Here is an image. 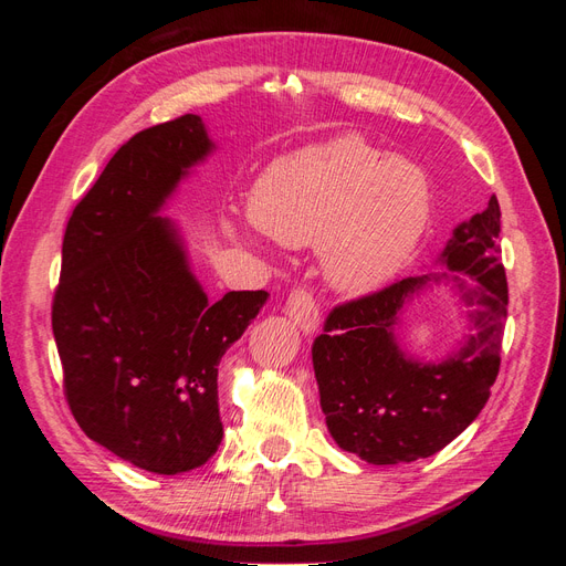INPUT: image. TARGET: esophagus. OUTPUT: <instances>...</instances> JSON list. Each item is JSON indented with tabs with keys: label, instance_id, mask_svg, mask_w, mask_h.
I'll return each mask as SVG.
<instances>
[{
	"label": "esophagus",
	"instance_id": "obj_1",
	"mask_svg": "<svg viewBox=\"0 0 566 566\" xmlns=\"http://www.w3.org/2000/svg\"><path fill=\"white\" fill-rule=\"evenodd\" d=\"M285 316L293 321L302 335H314L321 328V316H318V304L310 290L297 287L290 293L285 302Z\"/></svg>",
	"mask_w": 566,
	"mask_h": 566
}]
</instances>
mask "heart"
<instances>
[{
	"instance_id": "1",
	"label": "heart",
	"mask_w": 566,
	"mask_h": 566,
	"mask_svg": "<svg viewBox=\"0 0 566 566\" xmlns=\"http://www.w3.org/2000/svg\"><path fill=\"white\" fill-rule=\"evenodd\" d=\"M248 210L271 241L321 245L325 281L366 295L413 256L430 224L432 186L420 165L337 134L273 160L252 184Z\"/></svg>"
}]
</instances>
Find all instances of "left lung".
Here are the masks:
<instances>
[{
	"label": "left lung",
	"mask_w": 566,
	"mask_h": 566,
	"mask_svg": "<svg viewBox=\"0 0 566 566\" xmlns=\"http://www.w3.org/2000/svg\"><path fill=\"white\" fill-rule=\"evenodd\" d=\"M501 208L460 221L437 256L441 271L408 276L380 293L335 306L314 339L312 361L325 424L337 447L370 465L430 458L472 424L501 368L507 281L495 238ZM434 284H449L469 333L441 359L407 349L402 316Z\"/></svg>",
	"instance_id": "obj_1"
}]
</instances>
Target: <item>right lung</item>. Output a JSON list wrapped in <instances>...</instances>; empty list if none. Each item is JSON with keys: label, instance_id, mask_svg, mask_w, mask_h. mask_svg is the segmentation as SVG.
I'll return each mask as SVG.
<instances>
[{"label": "right lung", "instance_id": "add662e5", "mask_svg": "<svg viewBox=\"0 0 566 566\" xmlns=\"http://www.w3.org/2000/svg\"><path fill=\"white\" fill-rule=\"evenodd\" d=\"M214 150L193 113L134 134L63 238L51 325L67 403L92 441L156 474L217 453L219 361L269 300L266 290H233L212 304L181 227L165 217Z\"/></svg>", "mask_w": 566, "mask_h": 566}]
</instances>
